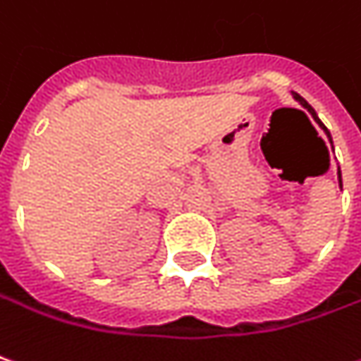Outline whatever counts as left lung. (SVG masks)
<instances>
[{
	"label": "left lung",
	"mask_w": 361,
	"mask_h": 361,
	"mask_svg": "<svg viewBox=\"0 0 361 361\" xmlns=\"http://www.w3.org/2000/svg\"><path fill=\"white\" fill-rule=\"evenodd\" d=\"M294 98H296L298 102H300V104H302V106H304V109H306V111L310 113V115H312V118H314V121H317V123L321 125L322 129H324V133H326V137H329V142H331V133H329V129H326V127L322 125L321 118L317 116V113H314V109H312V106H310V104H308V102H306V100H304V98L300 96V94H294ZM331 143H333V142H331ZM337 178H339V185H341V170H337Z\"/></svg>",
	"instance_id": "1"
}]
</instances>
